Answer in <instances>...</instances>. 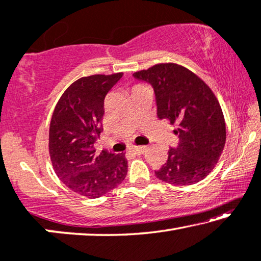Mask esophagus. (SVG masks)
Wrapping results in <instances>:
<instances>
[{
	"instance_id": "34e87169",
	"label": "esophagus",
	"mask_w": 261,
	"mask_h": 261,
	"mask_svg": "<svg viewBox=\"0 0 261 261\" xmlns=\"http://www.w3.org/2000/svg\"><path fill=\"white\" fill-rule=\"evenodd\" d=\"M147 147L146 146H135L132 147V152H135L136 154H142L146 151Z\"/></svg>"
}]
</instances>
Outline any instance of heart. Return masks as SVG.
<instances>
[{"instance_id": "heart-1", "label": "heart", "mask_w": 261, "mask_h": 261, "mask_svg": "<svg viewBox=\"0 0 261 261\" xmlns=\"http://www.w3.org/2000/svg\"><path fill=\"white\" fill-rule=\"evenodd\" d=\"M136 88H137V87H136Z\"/></svg>"}]
</instances>
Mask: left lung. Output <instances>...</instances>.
<instances>
[{
    "label": "left lung",
    "instance_id": "obj_1",
    "mask_svg": "<svg viewBox=\"0 0 261 261\" xmlns=\"http://www.w3.org/2000/svg\"><path fill=\"white\" fill-rule=\"evenodd\" d=\"M152 85L157 116L177 124L178 146L170 147L168 161L154 174L173 185L203 180L215 169L225 142L226 125L220 104L205 82L176 63H159L134 73Z\"/></svg>",
    "mask_w": 261,
    "mask_h": 261
}]
</instances>
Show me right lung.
<instances>
[{"label": "right lung", "mask_w": 261, "mask_h": 261, "mask_svg": "<svg viewBox=\"0 0 261 261\" xmlns=\"http://www.w3.org/2000/svg\"><path fill=\"white\" fill-rule=\"evenodd\" d=\"M123 72L82 77L58 100L49 127V153L57 177L71 191L98 198L118 186L127 172L125 153L96 152L103 131L104 98Z\"/></svg>", "instance_id": "add662e5"}]
</instances>
